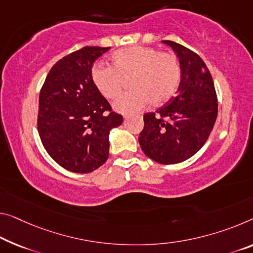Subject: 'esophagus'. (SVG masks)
I'll return each instance as SVG.
<instances>
[{"label":"esophagus","mask_w":253,"mask_h":253,"mask_svg":"<svg viewBox=\"0 0 253 253\" xmlns=\"http://www.w3.org/2000/svg\"><path fill=\"white\" fill-rule=\"evenodd\" d=\"M124 119H126H126H129V116H127V115H126V116H124Z\"/></svg>","instance_id":"1"}]
</instances>
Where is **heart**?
I'll return each mask as SVG.
<instances>
[{
    "mask_svg": "<svg viewBox=\"0 0 253 253\" xmlns=\"http://www.w3.org/2000/svg\"><path fill=\"white\" fill-rule=\"evenodd\" d=\"M113 67L96 64L91 69L95 87L105 98L114 99L121 94L124 79L130 88L114 103V110L131 114L142 110L150 102L162 105L172 98L180 84L181 68L173 54L159 53L153 47L130 46L112 55Z\"/></svg>",
    "mask_w": 253,
    "mask_h": 253,
    "instance_id": "obj_1",
    "label": "heart"
}]
</instances>
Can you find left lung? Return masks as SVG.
Wrapping results in <instances>:
<instances>
[{"label": "left lung", "mask_w": 253, "mask_h": 253, "mask_svg": "<svg viewBox=\"0 0 253 253\" xmlns=\"http://www.w3.org/2000/svg\"><path fill=\"white\" fill-rule=\"evenodd\" d=\"M176 54L181 68L177 95L143 115L139 143L146 156L159 164H177L201 149L217 119V96L211 72L203 59L172 41H162Z\"/></svg>", "instance_id": "1"}]
</instances>
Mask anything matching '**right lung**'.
<instances>
[{
  "label": "right lung",
  "mask_w": 253,
  "mask_h": 253,
  "mask_svg": "<svg viewBox=\"0 0 253 253\" xmlns=\"http://www.w3.org/2000/svg\"><path fill=\"white\" fill-rule=\"evenodd\" d=\"M110 47L87 46L57 61L40 94L38 133L63 169L90 173L110 155V132L123 122L91 79L94 62Z\"/></svg>",
  "instance_id": "add662e5"
}]
</instances>
